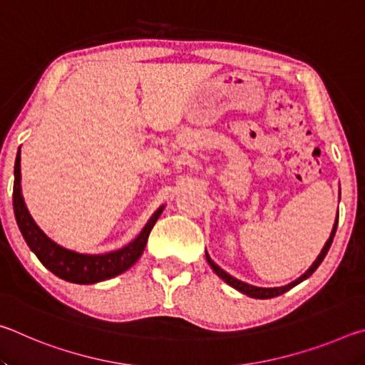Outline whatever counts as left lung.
I'll return each instance as SVG.
<instances>
[{"mask_svg":"<svg viewBox=\"0 0 365 365\" xmlns=\"http://www.w3.org/2000/svg\"><path fill=\"white\" fill-rule=\"evenodd\" d=\"M336 227H338V215H336L335 225H333V228H331L330 238L327 240V243H325V246L322 248V251H320V255L317 256L316 261H314V264L304 272V274H302V275L299 277V279H296L294 282L288 283V285H285V287H279V288H259V287H252V285H250V283H245V282H242V280L235 279V277H232L230 274H227V272H225L224 269H220L219 265L215 264L211 257H209L207 252H206V261L209 262V265H211L212 270L220 277L222 280H224L225 283H228V285H230V287H233L235 289H238V292H242L243 294H248V296H251V298H257V299L275 298V296H280V294H283L285 292H288V289H292L293 287L298 285V283H301L302 280L309 279V277H311V275L314 274V272H316V269L319 267L320 262L324 261V257L327 256V252H329V250H330L331 242H333V237H335V232H336Z\"/></svg>","mask_w":365,"mask_h":365,"instance_id":"obj_1","label":"left lung"}]
</instances>
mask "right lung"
<instances>
[{"label": "right lung", "instance_id": "1", "mask_svg": "<svg viewBox=\"0 0 365 365\" xmlns=\"http://www.w3.org/2000/svg\"><path fill=\"white\" fill-rule=\"evenodd\" d=\"M12 206H14V215L19 225L24 240L29 248L35 252L40 262L54 275L66 282L78 283V285H90V283L103 282L122 274L138 261L143 255V250L159 215L163 214L164 206H160L151 219L146 222L143 230L133 242L117 251L106 252V255H80V252L66 250L51 238H48L41 228L35 224L32 215L24 202L21 190V148L16 156L14 164V191H12Z\"/></svg>", "mask_w": 365, "mask_h": 365}]
</instances>
